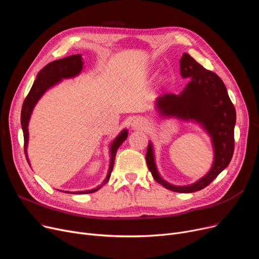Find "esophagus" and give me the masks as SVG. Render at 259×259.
<instances>
[{"label":"esophagus","instance_id":"1","mask_svg":"<svg viewBox=\"0 0 259 259\" xmlns=\"http://www.w3.org/2000/svg\"><path fill=\"white\" fill-rule=\"evenodd\" d=\"M148 125V120L144 117H135L132 121V128L133 129H145Z\"/></svg>","mask_w":259,"mask_h":259}]
</instances>
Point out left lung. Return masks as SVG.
Returning <instances> with one entry per match:
<instances>
[{"label":"left lung","mask_w":259,"mask_h":259,"mask_svg":"<svg viewBox=\"0 0 259 259\" xmlns=\"http://www.w3.org/2000/svg\"><path fill=\"white\" fill-rule=\"evenodd\" d=\"M181 74L190 77L185 90L175 95L165 93L157 99L159 113L194 119L211 135L214 146V162L210 172L190 186L178 187L162 180L155 167L151 144L148 145L146 161L153 179L168 190L180 193H192L210 185L230 164L234 152V126L236 112L222 78L207 70L190 54L184 53L181 59Z\"/></svg>","instance_id":"1"}]
</instances>
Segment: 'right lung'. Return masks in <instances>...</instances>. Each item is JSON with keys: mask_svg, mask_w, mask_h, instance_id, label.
Returning <instances> with one entry per match:
<instances>
[{"mask_svg": "<svg viewBox=\"0 0 259 259\" xmlns=\"http://www.w3.org/2000/svg\"><path fill=\"white\" fill-rule=\"evenodd\" d=\"M83 68V61H81V58L79 54H74V56L67 57L61 60L53 61L49 64H47L42 70H40L36 78L34 80V83L27 95L23 106H22V111H21V124H22V129L24 133V152L26 155V159L28 161V157H27V145H28V122L29 118L31 115V112L33 110V107L35 106L36 102L39 100V98L42 97L44 92L52 87L53 85H56L57 83L62 79V78H67V77H72L78 74ZM128 137V132L127 130L122 131L118 137L114 140V142L111 145L110 148V153H111V158H110V167H109V171L107 174V178L104 181V183L95 189L88 190V191H79V192H72V194H88V193H93L95 191H98L99 189L102 188L103 185L107 184V182L110 179V175L113 169L114 165V159H115V154L118 147L125 142V140ZM65 193H71V192H65Z\"/></svg>", "mask_w": 259, "mask_h": 259, "instance_id": "1", "label": "right lung"}]
</instances>
